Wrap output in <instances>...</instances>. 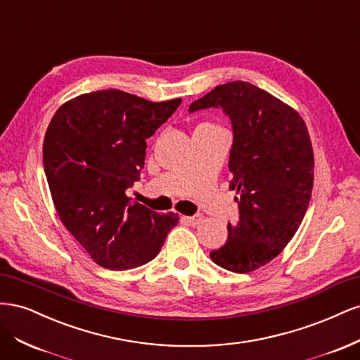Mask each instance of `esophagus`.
<instances>
[{"instance_id":"34e87169","label":"esophagus","mask_w":360,"mask_h":360,"mask_svg":"<svg viewBox=\"0 0 360 360\" xmlns=\"http://www.w3.org/2000/svg\"><path fill=\"white\" fill-rule=\"evenodd\" d=\"M181 219L186 222V224H189V225H192V226H195V225H198L201 221H202V216L201 214H193V216H183Z\"/></svg>"}]
</instances>
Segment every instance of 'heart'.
<instances>
[{
    "label": "heart",
    "mask_w": 360,
    "mask_h": 360,
    "mask_svg": "<svg viewBox=\"0 0 360 360\" xmlns=\"http://www.w3.org/2000/svg\"><path fill=\"white\" fill-rule=\"evenodd\" d=\"M201 126H210V124H201Z\"/></svg>",
    "instance_id": "1"
}]
</instances>
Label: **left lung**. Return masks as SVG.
Listing matches in <instances>:
<instances>
[{
  "label": "left lung",
  "instance_id": "1",
  "mask_svg": "<svg viewBox=\"0 0 360 360\" xmlns=\"http://www.w3.org/2000/svg\"><path fill=\"white\" fill-rule=\"evenodd\" d=\"M207 108H221L231 122L228 168L238 193V221L228 222L226 242L210 258L248 274L279 255L299 230L314 184L311 139L292 108L245 81L214 86L189 112Z\"/></svg>",
  "mask_w": 360,
  "mask_h": 360
}]
</instances>
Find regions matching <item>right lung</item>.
Masks as SVG:
<instances>
[{
    "instance_id": "add662e5",
    "label": "right lung",
    "mask_w": 360,
    "mask_h": 360,
    "mask_svg": "<svg viewBox=\"0 0 360 360\" xmlns=\"http://www.w3.org/2000/svg\"><path fill=\"white\" fill-rule=\"evenodd\" d=\"M180 103L101 90L66 102L51 120L43 168L53 205L64 226L105 269L148 263L179 222L177 213L159 214L130 201L126 189L141 177L146 139Z\"/></svg>"
}]
</instances>
